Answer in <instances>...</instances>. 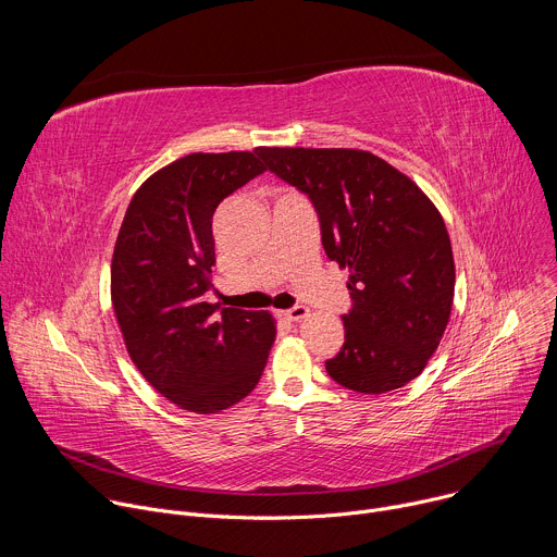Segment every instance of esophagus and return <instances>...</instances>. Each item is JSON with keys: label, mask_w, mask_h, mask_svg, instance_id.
<instances>
[{"label": "esophagus", "mask_w": 557, "mask_h": 557, "mask_svg": "<svg viewBox=\"0 0 557 557\" xmlns=\"http://www.w3.org/2000/svg\"><path fill=\"white\" fill-rule=\"evenodd\" d=\"M277 314L282 317L284 322H301L310 314V310L306 306H295V308H288V310H280Z\"/></svg>", "instance_id": "esophagus-1"}]
</instances>
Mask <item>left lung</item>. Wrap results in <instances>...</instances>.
<instances>
[{
  "instance_id": "obj_1",
  "label": "left lung",
  "mask_w": 557,
  "mask_h": 557,
  "mask_svg": "<svg viewBox=\"0 0 557 557\" xmlns=\"http://www.w3.org/2000/svg\"><path fill=\"white\" fill-rule=\"evenodd\" d=\"M264 165L308 194L326 256L348 269L346 342L326 372L359 394L417 379L454 304V256L436 205L404 172L363 149L260 147Z\"/></svg>"
}]
</instances>
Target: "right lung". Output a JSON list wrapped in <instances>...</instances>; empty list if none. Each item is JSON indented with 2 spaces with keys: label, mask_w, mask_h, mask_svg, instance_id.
Returning <instances> with one entry per match:
<instances>
[{
  "label": "right lung",
  "mask_w": 557,
  "mask_h": 557,
  "mask_svg": "<svg viewBox=\"0 0 557 557\" xmlns=\"http://www.w3.org/2000/svg\"><path fill=\"white\" fill-rule=\"evenodd\" d=\"M264 170L260 147L187 153L136 189L119 228L114 317L138 372L181 410L218 414L240 404L275 344L269 310L220 308L202 297L215 267L213 211Z\"/></svg>",
  "instance_id": "right-lung-1"
}]
</instances>
